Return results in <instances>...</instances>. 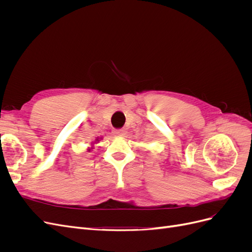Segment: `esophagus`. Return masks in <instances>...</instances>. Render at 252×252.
<instances>
[{
    "label": "esophagus",
    "instance_id": "obj_1",
    "mask_svg": "<svg viewBox=\"0 0 252 252\" xmlns=\"http://www.w3.org/2000/svg\"><path fill=\"white\" fill-rule=\"evenodd\" d=\"M113 134L117 135V136H123L124 135V130H123V129H116V130L113 131Z\"/></svg>",
    "mask_w": 252,
    "mask_h": 252
}]
</instances>
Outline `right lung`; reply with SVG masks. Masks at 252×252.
I'll use <instances>...</instances> for the list:
<instances>
[{
    "mask_svg": "<svg viewBox=\"0 0 252 252\" xmlns=\"http://www.w3.org/2000/svg\"><path fill=\"white\" fill-rule=\"evenodd\" d=\"M95 141H97V139H96V140H95ZM88 151H90V148H89V149H88Z\"/></svg>",
    "mask_w": 252,
    "mask_h": 252,
    "instance_id": "right-lung-1",
    "label": "right lung"
}]
</instances>
